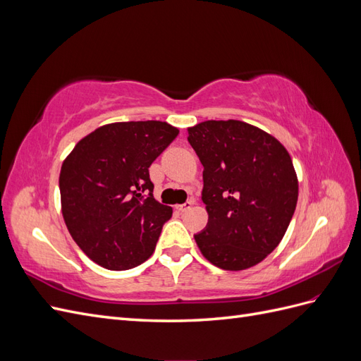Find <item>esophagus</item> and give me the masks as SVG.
I'll list each match as a JSON object with an SVG mask.
<instances>
[{
    "label": "esophagus",
    "mask_w": 361,
    "mask_h": 361,
    "mask_svg": "<svg viewBox=\"0 0 361 361\" xmlns=\"http://www.w3.org/2000/svg\"><path fill=\"white\" fill-rule=\"evenodd\" d=\"M194 199H191V200H188V202H185L183 204H178L176 207H178V211L179 212H187V211H190L191 209V207L194 206Z\"/></svg>",
    "instance_id": "34e87169"
}]
</instances>
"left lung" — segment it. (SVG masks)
Returning a JSON list of instances; mask_svg holds the SVG:
<instances>
[{
	"instance_id": "1",
	"label": "left lung",
	"mask_w": 361,
	"mask_h": 361,
	"mask_svg": "<svg viewBox=\"0 0 361 361\" xmlns=\"http://www.w3.org/2000/svg\"><path fill=\"white\" fill-rule=\"evenodd\" d=\"M203 166L207 226L194 235L202 255L226 271L257 265L285 236L298 200V178L280 141L241 120L188 128Z\"/></svg>"
}]
</instances>
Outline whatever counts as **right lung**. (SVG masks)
I'll return each instance as SVG.
<instances>
[{"label": "right lung", "mask_w": 361, "mask_h": 361, "mask_svg": "<svg viewBox=\"0 0 361 361\" xmlns=\"http://www.w3.org/2000/svg\"><path fill=\"white\" fill-rule=\"evenodd\" d=\"M179 134L158 120L116 122L81 138L60 171L61 214L94 264L130 269L154 253L173 209L154 197L149 167Z\"/></svg>", "instance_id": "add662e5"}]
</instances>
